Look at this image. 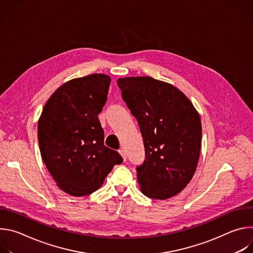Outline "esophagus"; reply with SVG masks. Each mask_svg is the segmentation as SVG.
Listing matches in <instances>:
<instances>
[{
	"label": "esophagus",
	"instance_id": "esophagus-1",
	"mask_svg": "<svg viewBox=\"0 0 253 253\" xmlns=\"http://www.w3.org/2000/svg\"><path fill=\"white\" fill-rule=\"evenodd\" d=\"M119 153H120V154H121V156L123 157L124 161H126V160H127V154H126V151H125L124 149H122V148H121V149L119 150Z\"/></svg>",
	"mask_w": 253,
	"mask_h": 253
}]
</instances>
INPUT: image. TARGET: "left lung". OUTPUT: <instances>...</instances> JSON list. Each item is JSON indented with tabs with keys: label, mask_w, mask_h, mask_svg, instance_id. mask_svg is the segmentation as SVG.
Masks as SVG:
<instances>
[{
	"label": "left lung",
	"mask_w": 253,
	"mask_h": 253,
	"mask_svg": "<svg viewBox=\"0 0 253 253\" xmlns=\"http://www.w3.org/2000/svg\"><path fill=\"white\" fill-rule=\"evenodd\" d=\"M117 84L145 147V160L136 168L142 193L160 200L175 196L197 167L202 135L198 112L181 91L166 82L128 77Z\"/></svg>",
	"instance_id": "obj_1"
}]
</instances>
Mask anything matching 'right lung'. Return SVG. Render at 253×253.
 <instances>
[{
  "label": "right lung",
  "mask_w": 253,
  "mask_h": 253,
  "mask_svg": "<svg viewBox=\"0 0 253 253\" xmlns=\"http://www.w3.org/2000/svg\"><path fill=\"white\" fill-rule=\"evenodd\" d=\"M111 79L92 74L70 80L47 101L38 122L42 159L58 187L72 196L97 190L121 155L104 145L98 119Z\"/></svg>",
  "instance_id": "add662e5"
}]
</instances>
